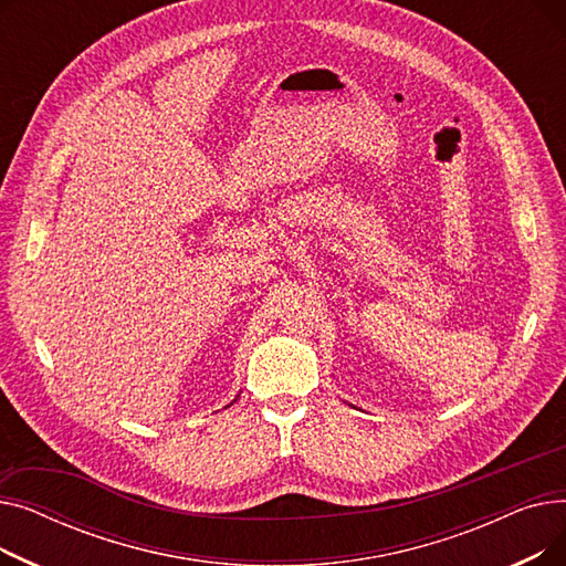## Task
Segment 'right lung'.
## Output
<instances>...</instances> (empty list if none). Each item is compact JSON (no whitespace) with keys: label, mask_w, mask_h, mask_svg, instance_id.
Here are the masks:
<instances>
[{"label":"right lung","mask_w":566,"mask_h":566,"mask_svg":"<svg viewBox=\"0 0 566 566\" xmlns=\"http://www.w3.org/2000/svg\"><path fill=\"white\" fill-rule=\"evenodd\" d=\"M233 401H235V399H233ZM229 406H231V403H229Z\"/></svg>","instance_id":"add662e5"}]
</instances>
